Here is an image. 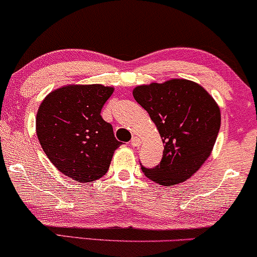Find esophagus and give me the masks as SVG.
Segmentation results:
<instances>
[{
    "instance_id": "34e87169",
    "label": "esophagus",
    "mask_w": 257,
    "mask_h": 257,
    "mask_svg": "<svg viewBox=\"0 0 257 257\" xmlns=\"http://www.w3.org/2000/svg\"><path fill=\"white\" fill-rule=\"evenodd\" d=\"M131 145L132 146H139L140 145V139L138 137H133L132 140H131Z\"/></svg>"
}]
</instances>
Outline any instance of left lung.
<instances>
[{
	"instance_id": "obj_1",
	"label": "left lung",
	"mask_w": 257,
	"mask_h": 257,
	"mask_svg": "<svg viewBox=\"0 0 257 257\" xmlns=\"http://www.w3.org/2000/svg\"><path fill=\"white\" fill-rule=\"evenodd\" d=\"M133 95L149 112L164 144L161 163L141 170L163 186L191 178L210 156L220 131V108L213 96L187 79L139 85Z\"/></svg>"
}]
</instances>
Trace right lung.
Returning a JSON list of instances; mask_svg holds the SVG:
<instances>
[{
	"mask_svg": "<svg viewBox=\"0 0 257 257\" xmlns=\"http://www.w3.org/2000/svg\"><path fill=\"white\" fill-rule=\"evenodd\" d=\"M112 93L113 88L101 84L66 85L52 91L37 111L36 132L44 153L78 182L104 176L122 144L100 116Z\"/></svg>",
	"mask_w": 257,
	"mask_h": 257,
	"instance_id": "add662e5",
	"label": "right lung"
}]
</instances>
